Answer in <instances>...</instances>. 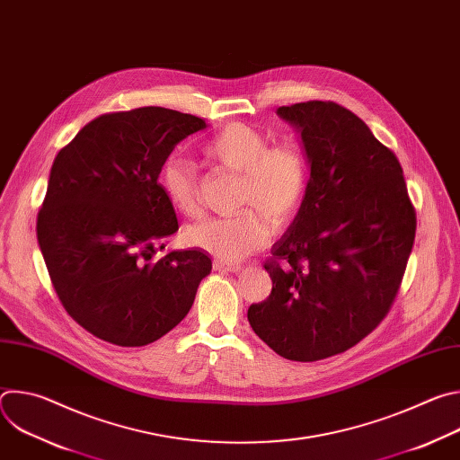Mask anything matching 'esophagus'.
Masks as SVG:
<instances>
[{
	"mask_svg": "<svg viewBox=\"0 0 460 460\" xmlns=\"http://www.w3.org/2000/svg\"><path fill=\"white\" fill-rule=\"evenodd\" d=\"M213 270L222 271V273H238L242 270V266L240 264H231V261H226V260H215Z\"/></svg>",
	"mask_w": 460,
	"mask_h": 460,
	"instance_id": "obj_1",
	"label": "esophagus"
}]
</instances>
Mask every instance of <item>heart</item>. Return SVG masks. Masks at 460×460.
<instances>
[{
	"label": "heart",
	"instance_id": "b5f03b06",
	"mask_svg": "<svg viewBox=\"0 0 460 460\" xmlns=\"http://www.w3.org/2000/svg\"><path fill=\"white\" fill-rule=\"evenodd\" d=\"M202 153L209 162L240 174L238 208L245 209L189 226L185 240L220 260H242L266 243L271 231L268 216L282 226L300 208L307 183L305 158L296 146H271L264 133L240 121L218 128ZM158 178L176 211L189 217L199 213V185L190 162L171 156Z\"/></svg>",
	"mask_w": 460,
	"mask_h": 460
}]
</instances>
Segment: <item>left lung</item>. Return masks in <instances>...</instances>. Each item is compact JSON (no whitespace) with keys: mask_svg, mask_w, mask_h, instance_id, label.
<instances>
[{"mask_svg":"<svg viewBox=\"0 0 460 460\" xmlns=\"http://www.w3.org/2000/svg\"><path fill=\"white\" fill-rule=\"evenodd\" d=\"M302 138L309 180L300 209L264 268L268 300L252 332L288 360L342 353L389 311L415 240L402 167L369 127L333 102L279 107Z\"/></svg>","mask_w":460,"mask_h":460,"instance_id":"left-lung-1","label":"left lung"}]
</instances>
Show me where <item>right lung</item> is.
<instances>
[{
	"mask_svg": "<svg viewBox=\"0 0 460 460\" xmlns=\"http://www.w3.org/2000/svg\"><path fill=\"white\" fill-rule=\"evenodd\" d=\"M206 127L164 107L102 114L54 158L38 243L65 311L105 342L140 348L162 339L211 273L200 249L155 256L178 231L160 167Z\"/></svg>",
	"mask_w": 460,
	"mask_h": 460,
	"instance_id": "1",
	"label": "right lung"
}]
</instances>
